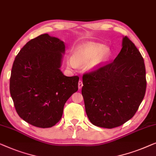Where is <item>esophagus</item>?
I'll return each mask as SVG.
<instances>
[{
    "mask_svg": "<svg viewBox=\"0 0 156 156\" xmlns=\"http://www.w3.org/2000/svg\"><path fill=\"white\" fill-rule=\"evenodd\" d=\"M83 81L82 80H79L78 81V89L79 90H80L81 88H82V87H83Z\"/></svg>",
    "mask_w": 156,
    "mask_h": 156,
    "instance_id": "esophagus-1",
    "label": "esophagus"
}]
</instances>
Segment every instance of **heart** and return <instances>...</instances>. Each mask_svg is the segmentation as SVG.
Masks as SVG:
<instances>
[{"label":"heart","mask_w":156,"mask_h":156,"mask_svg":"<svg viewBox=\"0 0 156 156\" xmlns=\"http://www.w3.org/2000/svg\"><path fill=\"white\" fill-rule=\"evenodd\" d=\"M110 51L108 47L98 43H87L78 46L73 56L67 58L68 66L76 69L77 66L87 63L90 71H95L102 66L109 58Z\"/></svg>","instance_id":"1"}]
</instances>
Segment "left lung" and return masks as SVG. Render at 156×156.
I'll use <instances>...</instances> for the list:
<instances>
[{
  "instance_id": "obj_1",
  "label": "left lung",
  "mask_w": 156,
  "mask_h": 156,
  "mask_svg": "<svg viewBox=\"0 0 156 156\" xmlns=\"http://www.w3.org/2000/svg\"><path fill=\"white\" fill-rule=\"evenodd\" d=\"M83 84L85 112L92 124L107 129L122 126L134 116L146 93L143 57L124 37L115 60L83 74Z\"/></svg>"
}]
</instances>
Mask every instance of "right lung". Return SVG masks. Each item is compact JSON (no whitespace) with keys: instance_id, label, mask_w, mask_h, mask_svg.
I'll return each mask as SVG.
<instances>
[{"instance_id":"obj_1","label":"right lung","mask_w":156,"mask_h":156,"mask_svg":"<svg viewBox=\"0 0 156 156\" xmlns=\"http://www.w3.org/2000/svg\"><path fill=\"white\" fill-rule=\"evenodd\" d=\"M65 44L44 34L28 41L15 58L10 92L17 113L39 128H49L61 119L63 107L78 89L79 77L61 71Z\"/></svg>"}]
</instances>
